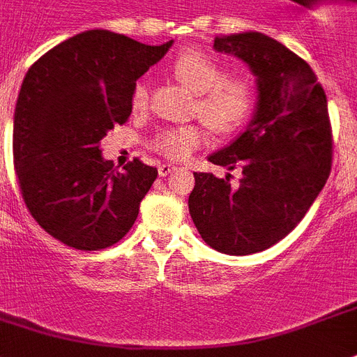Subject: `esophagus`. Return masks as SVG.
I'll use <instances>...</instances> for the list:
<instances>
[{"label":"esophagus","instance_id":"34e87169","mask_svg":"<svg viewBox=\"0 0 357 357\" xmlns=\"http://www.w3.org/2000/svg\"><path fill=\"white\" fill-rule=\"evenodd\" d=\"M173 172H175V166H172V164H160L158 166V175L160 176H167Z\"/></svg>","mask_w":357,"mask_h":357}]
</instances>
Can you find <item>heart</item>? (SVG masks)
I'll use <instances>...</instances> for the list:
<instances>
[{"mask_svg":"<svg viewBox=\"0 0 357 357\" xmlns=\"http://www.w3.org/2000/svg\"><path fill=\"white\" fill-rule=\"evenodd\" d=\"M173 73L185 87L197 93L195 113L215 132L229 135L248 122L255 105V93L248 82L226 78L225 67L213 56L199 49H190L176 56ZM131 105L140 111L147 105V87L138 82L132 87ZM204 128L190 123L166 128L153 138V147L169 160H184L206 142Z\"/></svg>","mask_w":357,"mask_h":357,"instance_id":"b5f03b06","label":"heart"}]
</instances>
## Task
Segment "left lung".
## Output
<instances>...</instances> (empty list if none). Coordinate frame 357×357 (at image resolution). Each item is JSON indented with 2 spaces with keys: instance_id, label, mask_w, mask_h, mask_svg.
Instances as JSON below:
<instances>
[{
  "instance_id": "8db88e82",
  "label": "left lung",
  "mask_w": 357,
  "mask_h": 357,
  "mask_svg": "<svg viewBox=\"0 0 357 357\" xmlns=\"http://www.w3.org/2000/svg\"><path fill=\"white\" fill-rule=\"evenodd\" d=\"M215 51L235 54L257 76L259 102L246 131L210 162L235 169L231 184L193 173L191 219L206 244L228 255H250L287 237L310 210L332 167L326 94L303 58L261 32L215 38Z\"/></svg>"
}]
</instances>
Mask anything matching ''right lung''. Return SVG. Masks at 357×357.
<instances>
[{"instance_id":"1","label":"right lung","mask_w":357,"mask_h":357,"mask_svg":"<svg viewBox=\"0 0 357 357\" xmlns=\"http://www.w3.org/2000/svg\"><path fill=\"white\" fill-rule=\"evenodd\" d=\"M172 43L85 31L25 75L14 113V169L32 219L66 246L109 248L135 225L157 167L135 158L116 172L102 158L100 140L128 122L137 79Z\"/></svg>"}]
</instances>
